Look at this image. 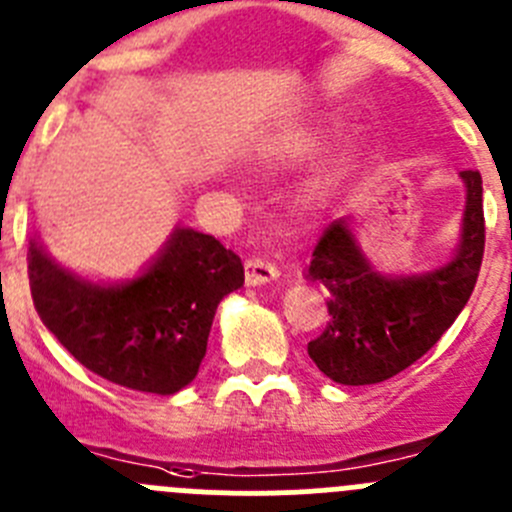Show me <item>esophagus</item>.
<instances>
[{
    "label": "esophagus",
    "instance_id": "1",
    "mask_svg": "<svg viewBox=\"0 0 512 512\" xmlns=\"http://www.w3.org/2000/svg\"><path fill=\"white\" fill-rule=\"evenodd\" d=\"M279 279V269L271 261L261 259V256H251L246 261V284L248 287H261V284H269V281Z\"/></svg>",
    "mask_w": 512,
    "mask_h": 512
}]
</instances>
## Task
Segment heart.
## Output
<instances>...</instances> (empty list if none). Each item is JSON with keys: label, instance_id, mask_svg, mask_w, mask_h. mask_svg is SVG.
Listing matches in <instances>:
<instances>
[{"label": "heart", "instance_id": "heart-1", "mask_svg": "<svg viewBox=\"0 0 512 512\" xmlns=\"http://www.w3.org/2000/svg\"><path fill=\"white\" fill-rule=\"evenodd\" d=\"M322 142H325V134L317 129L294 131V134H289V137L276 147V157H279L281 162H299V159L312 157V154L322 147Z\"/></svg>", "mask_w": 512, "mask_h": 512}]
</instances>
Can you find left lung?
I'll return each mask as SVG.
<instances>
[{"label":"left lung","mask_w":512,"mask_h":512,"mask_svg":"<svg viewBox=\"0 0 512 512\" xmlns=\"http://www.w3.org/2000/svg\"><path fill=\"white\" fill-rule=\"evenodd\" d=\"M467 187L462 241L454 259L421 274L370 266L350 218L332 220L312 251L309 279L327 289L330 322L307 345L317 368L342 386H370L409 368L452 327L477 284L485 253L482 177L459 172Z\"/></svg>","instance_id":"obj_1"}]
</instances>
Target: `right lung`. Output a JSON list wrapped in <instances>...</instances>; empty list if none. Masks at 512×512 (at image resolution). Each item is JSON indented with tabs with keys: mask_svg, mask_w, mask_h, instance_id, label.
<instances>
[{
	"mask_svg": "<svg viewBox=\"0 0 512 512\" xmlns=\"http://www.w3.org/2000/svg\"><path fill=\"white\" fill-rule=\"evenodd\" d=\"M40 320L81 365L116 386L172 396L198 375L210 325L225 294L243 284V264L218 238L177 228L139 276L93 281L27 248Z\"/></svg>",
	"mask_w": 512,
	"mask_h": 512,
	"instance_id": "obj_1",
	"label": "right lung"
}]
</instances>
